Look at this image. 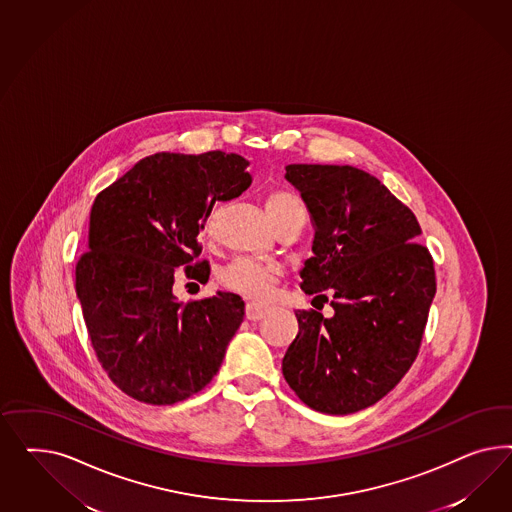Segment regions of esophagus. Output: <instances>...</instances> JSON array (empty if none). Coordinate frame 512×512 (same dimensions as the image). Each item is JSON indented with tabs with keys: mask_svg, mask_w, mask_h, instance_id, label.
<instances>
[{
	"mask_svg": "<svg viewBox=\"0 0 512 512\" xmlns=\"http://www.w3.org/2000/svg\"><path fill=\"white\" fill-rule=\"evenodd\" d=\"M266 311H268L266 306H259V304H253V302L246 304V317L249 321H261L266 315Z\"/></svg>",
	"mask_w": 512,
	"mask_h": 512,
	"instance_id": "esophagus-1",
	"label": "esophagus"
}]
</instances>
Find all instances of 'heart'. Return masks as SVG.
<instances>
[{
    "instance_id": "heart-1",
    "label": "heart",
    "mask_w": 512,
    "mask_h": 512,
    "mask_svg": "<svg viewBox=\"0 0 512 512\" xmlns=\"http://www.w3.org/2000/svg\"><path fill=\"white\" fill-rule=\"evenodd\" d=\"M264 206H266V214L274 225H278L279 221H283L285 217L295 212H304L300 201L289 191L270 193ZM217 217H219V210L214 208L204 219L202 231L206 238L214 236ZM279 274L281 272L278 264L255 261V259H236L219 274V281L225 289L233 291L236 295L244 296L253 302H263L266 296L270 295L272 287L278 283Z\"/></svg>"
}]
</instances>
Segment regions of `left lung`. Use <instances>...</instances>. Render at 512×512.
<instances>
[{
    "instance_id": "8db88e82",
    "label": "left lung",
    "mask_w": 512,
    "mask_h": 512,
    "mask_svg": "<svg viewBox=\"0 0 512 512\" xmlns=\"http://www.w3.org/2000/svg\"><path fill=\"white\" fill-rule=\"evenodd\" d=\"M285 171L315 229L300 287L315 298L326 291L334 313L296 311L283 377L319 413H357L415 362L435 295L434 261L417 242L415 214L372 174L296 163Z\"/></svg>"
}]
</instances>
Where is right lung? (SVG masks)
<instances>
[{
  "mask_svg": "<svg viewBox=\"0 0 512 512\" xmlns=\"http://www.w3.org/2000/svg\"><path fill=\"white\" fill-rule=\"evenodd\" d=\"M236 154L148 155L92 206L88 249L77 264V296L95 355L112 383L152 405L184 402L219 372L244 321L233 293L182 304L174 272L208 274L199 234L216 201L251 186Z\"/></svg>",
  "mask_w": 512,
  "mask_h": 512,
  "instance_id": "1",
  "label": "right lung"
}]
</instances>
